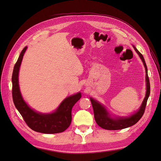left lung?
<instances>
[{
    "mask_svg": "<svg viewBox=\"0 0 161 161\" xmlns=\"http://www.w3.org/2000/svg\"><path fill=\"white\" fill-rule=\"evenodd\" d=\"M136 52L138 53L139 56L142 59L143 64L144 65L146 69V80H147V94L144 99L143 103L141 105L140 109L136 112L134 115H131L128 118H120L118 119H112L108 115V111L102 106L99 102L92 99L91 98V101L92 103V108H93L94 111V117L97 124H98L101 128L105 130H121L126 128L130 127V126L136 124L138 121L142 118L144 115L145 111L146 106L147 104V101L150 92V81L149 78L148 76V71H147V66L146 64L144 58L141 53L135 47H134Z\"/></svg>",
    "mask_w": 161,
    "mask_h": 161,
    "instance_id": "1",
    "label": "left lung"
}]
</instances>
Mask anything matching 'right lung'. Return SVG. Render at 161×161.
Returning a JSON list of instances; mask_svg holds the SVG:
<instances>
[{
  "label": "right lung",
  "instance_id": "obj_1",
  "mask_svg": "<svg viewBox=\"0 0 161 161\" xmlns=\"http://www.w3.org/2000/svg\"><path fill=\"white\" fill-rule=\"evenodd\" d=\"M27 46L23 48L14 64L12 75V95L14 106L23 117L24 121L31 130L43 134L60 133L66 130L71 124L72 109L80 97V92L67 97L54 113L39 114L31 109L22 98L19 86L18 76L19 67Z\"/></svg>",
  "mask_w": 161,
  "mask_h": 161
}]
</instances>
